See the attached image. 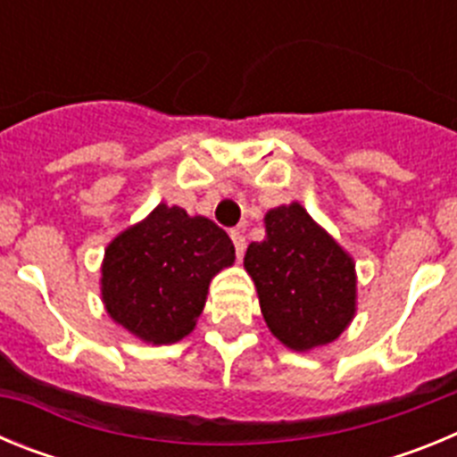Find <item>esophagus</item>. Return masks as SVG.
<instances>
[{"label": "esophagus", "instance_id": "obj_1", "mask_svg": "<svg viewBox=\"0 0 457 457\" xmlns=\"http://www.w3.org/2000/svg\"><path fill=\"white\" fill-rule=\"evenodd\" d=\"M231 240H233V245H236L237 258H240L242 253H245V249H247V242H245V236H242L240 228H233V231H231Z\"/></svg>", "mask_w": 457, "mask_h": 457}]
</instances>
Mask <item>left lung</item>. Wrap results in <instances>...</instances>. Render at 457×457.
<instances>
[{
    "label": "left lung",
    "mask_w": 457,
    "mask_h": 457,
    "mask_svg": "<svg viewBox=\"0 0 457 457\" xmlns=\"http://www.w3.org/2000/svg\"><path fill=\"white\" fill-rule=\"evenodd\" d=\"M263 242H252V274L270 332L293 350L338 338L354 316V263L300 204L265 215Z\"/></svg>",
    "instance_id": "8db88e82"
}]
</instances>
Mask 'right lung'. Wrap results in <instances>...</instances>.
Listing matches in <instances>:
<instances>
[{"label":"right lung","mask_w":457,"mask_h":457,"mask_svg":"<svg viewBox=\"0 0 457 457\" xmlns=\"http://www.w3.org/2000/svg\"><path fill=\"white\" fill-rule=\"evenodd\" d=\"M233 261L236 247L215 221L160 204L104 252L107 313L148 343L180 341L204 311L210 278Z\"/></svg>","instance_id":"add662e5"}]
</instances>
